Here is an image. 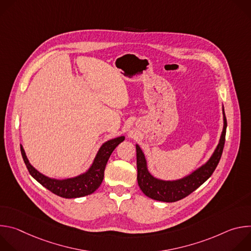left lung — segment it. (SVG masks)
Masks as SVG:
<instances>
[{
    "label": "left lung",
    "instance_id": "obj_1",
    "mask_svg": "<svg viewBox=\"0 0 251 251\" xmlns=\"http://www.w3.org/2000/svg\"><path fill=\"white\" fill-rule=\"evenodd\" d=\"M223 113L224 130L217 149L214 150L212 156L204 165L193 172L191 175L181 178V180L163 181L154 177L147 169V162L144 154H143L141 148L136 145L138 171L137 181L141 191L153 200L165 202H174L186 198L201 187L216 170L224 151L227 123L225 109H223Z\"/></svg>",
    "mask_w": 251,
    "mask_h": 251
}]
</instances>
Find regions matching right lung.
Listing matches in <instances>:
<instances>
[{
  "instance_id": "add662e5",
  "label": "right lung",
  "mask_w": 251,
  "mask_h": 251,
  "mask_svg": "<svg viewBox=\"0 0 251 251\" xmlns=\"http://www.w3.org/2000/svg\"><path fill=\"white\" fill-rule=\"evenodd\" d=\"M124 139V136H121L105 142L100 147L91 167L86 173L75 177L66 178V180H55V178H50L38 172L29 164L22 145L21 153L28 173L42 186L61 198L75 199L88 196L99 188L103 181L104 170L110 155Z\"/></svg>"
}]
</instances>
